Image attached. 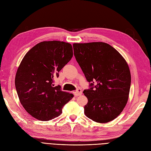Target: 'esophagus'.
Wrapping results in <instances>:
<instances>
[{
  "label": "esophagus",
  "instance_id": "esophagus-1",
  "mask_svg": "<svg viewBox=\"0 0 151 151\" xmlns=\"http://www.w3.org/2000/svg\"><path fill=\"white\" fill-rule=\"evenodd\" d=\"M75 96H81L82 94V90L81 89H77L75 92H74Z\"/></svg>",
  "mask_w": 151,
  "mask_h": 151
}]
</instances>
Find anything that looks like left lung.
Segmentation results:
<instances>
[{
  "label": "left lung",
  "instance_id": "1",
  "mask_svg": "<svg viewBox=\"0 0 151 151\" xmlns=\"http://www.w3.org/2000/svg\"><path fill=\"white\" fill-rule=\"evenodd\" d=\"M74 54L89 82L83 93L88 99L86 116L92 121L109 122L123 111L131 83L126 61L113 47L104 42L74 44Z\"/></svg>",
  "mask_w": 151,
  "mask_h": 151
}]
</instances>
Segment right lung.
Listing matches in <instances>:
<instances>
[{
    "mask_svg": "<svg viewBox=\"0 0 151 151\" xmlns=\"http://www.w3.org/2000/svg\"><path fill=\"white\" fill-rule=\"evenodd\" d=\"M73 56L70 44L44 41L26 54L17 69L15 86L21 104L30 115L42 121L58 117L74 95L54 86V78Z\"/></svg>",
    "mask_w": 151,
    "mask_h": 151,
    "instance_id": "obj_1",
    "label": "right lung"
}]
</instances>
